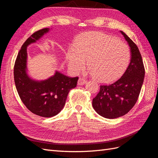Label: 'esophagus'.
<instances>
[{"mask_svg": "<svg viewBox=\"0 0 158 158\" xmlns=\"http://www.w3.org/2000/svg\"><path fill=\"white\" fill-rule=\"evenodd\" d=\"M86 82H87V81L85 80V79L82 78H80L78 79V85H84V84H85V83H86Z\"/></svg>", "mask_w": 158, "mask_h": 158, "instance_id": "obj_1", "label": "esophagus"}]
</instances>
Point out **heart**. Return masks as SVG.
<instances>
[{
    "instance_id": "heart-1",
    "label": "heart",
    "mask_w": 158,
    "mask_h": 158,
    "mask_svg": "<svg viewBox=\"0 0 158 158\" xmlns=\"http://www.w3.org/2000/svg\"><path fill=\"white\" fill-rule=\"evenodd\" d=\"M130 57L126 44L99 31L80 35L66 53L71 71L79 73L88 60V73L101 82H111L120 77L127 68Z\"/></svg>"
}]
</instances>
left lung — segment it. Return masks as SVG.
Segmentation results:
<instances>
[{
	"label": "left lung",
	"mask_w": 158,
	"mask_h": 158,
	"mask_svg": "<svg viewBox=\"0 0 158 158\" xmlns=\"http://www.w3.org/2000/svg\"><path fill=\"white\" fill-rule=\"evenodd\" d=\"M130 47V63L122 77L109 85H100L92 101V106L99 115L115 118L127 114L135 106L141 90L145 70L137 45L125 33L120 31Z\"/></svg>",
	"instance_id": "8db88e82"
}]
</instances>
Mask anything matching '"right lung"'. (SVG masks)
<instances>
[{
	"mask_svg": "<svg viewBox=\"0 0 158 158\" xmlns=\"http://www.w3.org/2000/svg\"><path fill=\"white\" fill-rule=\"evenodd\" d=\"M49 31V28H44L28 38L18 52L14 69V82L22 102L31 113L43 117H53L60 112L69 92L76 86L78 80V77L70 78L57 70L42 80L33 79L28 74L27 47Z\"/></svg>",
	"mask_w": 158,
	"mask_h": 158,
	"instance_id": "add662e5",
	"label": "right lung"
}]
</instances>
